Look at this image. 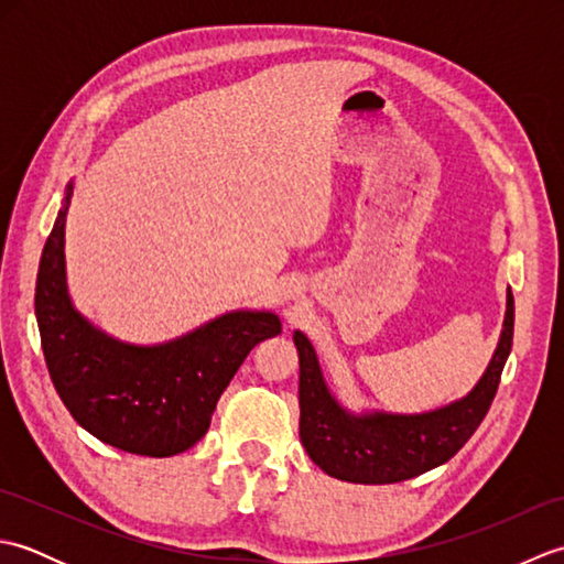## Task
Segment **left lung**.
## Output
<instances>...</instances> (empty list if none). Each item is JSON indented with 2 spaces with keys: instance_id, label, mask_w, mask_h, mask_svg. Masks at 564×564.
Segmentation results:
<instances>
[{
  "instance_id": "left-lung-1",
  "label": "left lung",
  "mask_w": 564,
  "mask_h": 564,
  "mask_svg": "<svg viewBox=\"0 0 564 564\" xmlns=\"http://www.w3.org/2000/svg\"><path fill=\"white\" fill-rule=\"evenodd\" d=\"M293 339L301 356V441L313 463L346 482H402L451 460L482 424L511 351L513 295L509 291L505 332L482 380L460 402L429 414L351 416L322 380L313 344L301 332Z\"/></svg>"
}]
</instances>
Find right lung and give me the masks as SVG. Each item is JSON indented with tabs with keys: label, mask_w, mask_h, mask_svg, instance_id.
<instances>
[{
	"label": "right lung",
	"mask_w": 564,
	"mask_h": 564,
	"mask_svg": "<svg viewBox=\"0 0 564 564\" xmlns=\"http://www.w3.org/2000/svg\"><path fill=\"white\" fill-rule=\"evenodd\" d=\"M57 213L35 281V319L47 373L75 422L135 455L170 458L210 426L223 390L263 339L281 334L271 313H232L162 346L104 337L75 313L65 283V215Z\"/></svg>",
	"instance_id": "obj_1"
}]
</instances>
